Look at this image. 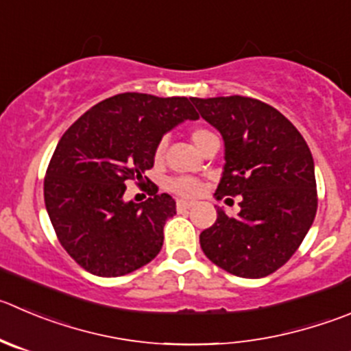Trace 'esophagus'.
I'll list each match as a JSON object with an SVG mask.
<instances>
[{"mask_svg":"<svg viewBox=\"0 0 351 351\" xmlns=\"http://www.w3.org/2000/svg\"><path fill=\"white\" fill-rule=\"evenodd\" d=\"M193 205H195V203L188 202V199H178V203H176V206H178L179 212H184V210L193 208Z\"/></svg>","mask_w":351,"mask_h":351,"instance_id":"34e87169","label":"esophagus"}]
</instances>
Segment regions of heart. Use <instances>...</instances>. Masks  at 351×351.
<instances>
[{
  "instance_id": "heart-1",
  "label": "heart",
  "mask_w": 351,
  "mask_h": 351,
  "mask_svg": "<svg viewBox=\"0 0 351 351\" xmlns=\"http://www.w3.org/2000/svg\"><path fill=\"white\" fill-rule=\"evenodd\" d=\"M208 134H212V132H208L206 129H193V131H191L193 145L198 148L199 143H202L203 139H205ZM163 146H165V143H163V141H160L158 145L155 146V158H160V156H162ZM169 189H170V191H173V193H178V195H181V196H188V198H193V196H198L199 193H202L203 186H202V182L198 181V179L176 178V179H170V181H169Z\"/></svg>"
}]
</instances>
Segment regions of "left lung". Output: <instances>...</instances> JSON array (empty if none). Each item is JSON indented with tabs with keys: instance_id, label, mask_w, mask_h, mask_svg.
Segmentation results:
<instances>
[{
	"instance_id": "obj_1",
	"label": "left lung",
	"mask_w": 351,
	"mask_h": 351,
	"mask_svg": "<svg viewBox=\"0 0 351 351\" xmlns=\"http://www.w3.org/2000/svg\"><path fill=\"white\" fill-rule=\"evenodd\" d=\"M191 101L226 146L217 199L243 198L236 217L217 208L215 223L199 234L203 253L239 278H265L291 258L315 219L308 145L281 112L260 99L236 95Z\"/></svg>"
}]
</instances>
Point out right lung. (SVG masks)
<instances>
[{
  "label": "right lung",
  "mask_w": 351,
  "mask_h": 351,
  "mask_svg": "<svg viewBox=\"0 0 351 351\" xmlns=\"http://www.w3.org/2000/svg\"><path fill=\"white\" fill-rule=\"evenodd\" d=\"M196 119L188 98L122 93L66 129L46 170L45 203L60 245L82 269L117 278L158 255L176 202L153 182L143 203L123 202V193L131 181L145 184L162 136Z\"/></svg>",
  "instance_id": "1"
}]
</instances>
